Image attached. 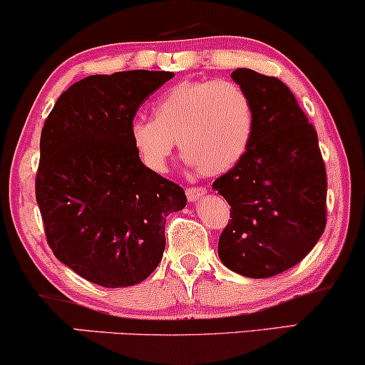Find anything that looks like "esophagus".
<instances>
[{"label": "esophagus", "instance_id": "obj_1", "mask_svg": "<svg viewBox=\"0 0 365 365\" xmlns=\"http://www.w3.org/2000/svg\"><path fill=\"white\" fill-rule=\"evenodd\" d=\"M205 195H206V187H201V186L187 187V190H186L187 201H191V203H195V201H200Z\"/></svg>", "mask_w": 365, "mask_h": 365}]
</instances>
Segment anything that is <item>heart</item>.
Instances as JSON below:
<instances>
[{
	"mask_svg": "<svg viewBox=\"0 0 365 365\" xmlns=\"http://www.w3.org/2000/svg\"><path fill=\"white\" fill-rule=\"evenodd\" d=\"M254 133V106L233 81H184L154 103V120H135L130 140L143 164L165 169L174 142L184 162L206 175L222 174L240 162Z\"/></svg>",
	"mask_w": 365,
	"mask_h": 365,
	"instance_id": "1",
	"label": "heart"
}]
</instances>
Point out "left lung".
I'll return each instance as SVG.
<instances>
[{
  "mask_svg": "<svg viewBox=\"0 0 365 365\" xmlns=\"http://www.w3.org/2000/svg\"><path fill=\"white\" fill-rule=\"evenodd\" d=\"M232 79L254 106V133L240 162L213 182L232 206L218 255L240 276L272 277L307 257L325 230V164L284 83L242 67Z\"/></svg>",
  "mask_w": 365,
  "mask_h": 365,
  "instance_id": "1",
  "label": "left lung"
}]
</instances>
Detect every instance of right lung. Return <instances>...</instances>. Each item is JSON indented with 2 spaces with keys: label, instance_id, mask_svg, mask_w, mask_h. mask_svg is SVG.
<instances>
[{
  "label": "right lung",
  "instance_id": "obj_1",
  "mask_svg": "<svg viewBox=\"0 0 365 365\" xmlns=\"http://www.w3.org/2000/svg\"><path fill=\"white\" fill-rule=\"evenodd\" d=\"M168 71H123L78 81L40 135L35 196L53 255L105 287L142 282L159 265L165 217L186 206L178 184L143 165L130 140L135 113Z\"/></svg>",
  "mask_w": 365,
  "mask_h": 365
}]
</instances>
